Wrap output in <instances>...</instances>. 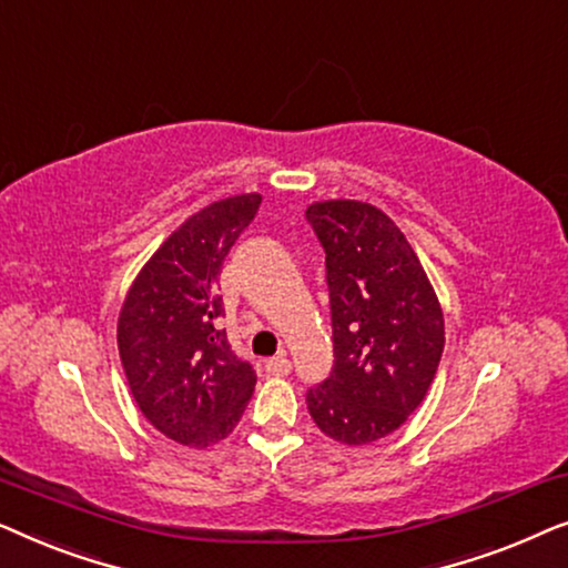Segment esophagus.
I'll use <instances>...</instances> for the list:
<instances>
[{"instance_id": "1", "label": "esophagus", "mask_w": 568, "mask_h": 568, "mask_svg": "<svg viewBox=\"0 0 568 568\" xmlns=\"http://www.w3.org/2000/svg\"><path fill=\"white\" fill-rule=\"evenodd\" d=\"M266 372H268V375H276V377L290 375V372H292L290 356L278 354V356H274V359H268V362H266Z\"/></svg>"}]
</instances>
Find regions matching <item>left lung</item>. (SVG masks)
Returning a JSON list of instances; mask_svg holds the SVG:
<instances>
[{
  "mask_svg": "<svg viewBox=\"0 0 568 568\" xmlns=\"http://www.w3.org/2000/svg\"><path fill=\"white\" fill-rule=\"evenodd\" d=\"M307 222L325 251L336 356L331 377L307 390V410L325 437L369 445L422 406L445 348V315L414 247L377 206L317 201Z\"/></svg>",
  "mask_w": 568,
  "mask_h": 568,
  "instance_id": "1",
  "label": "left lung"
}]
</instances>
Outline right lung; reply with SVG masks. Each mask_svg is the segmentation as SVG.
I'll return each mask as SVG.
<instances>
[{
	"label": "right lung",
	"instance_id": "add662e5",
	"mask_svg": "<svg viewBox=\"0 0 568 568\" xmlns=\"http://www.w3.org/2000/svg\"><path fill=\"white\" fill-rule=\"evenodd\" d=\"M261 206V193L214 201L162 243L123 300L119 354L131 395L154 429L209 447L235 429L255 372L216 328L222 263Z\"/></svg>",
	"mask_w": 568,
	"mask_h": 568
}]
</instances>
